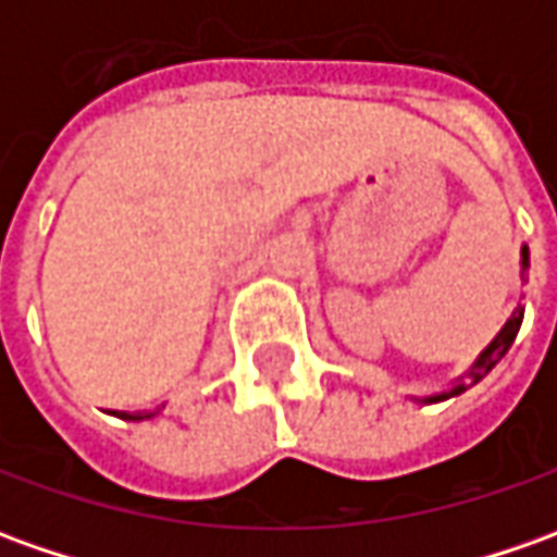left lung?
Wrapping results in <instances>:
<instances>
[{
  "mask_svg": "<svg viewBox=\"0 0 557 557\" xmlns=\"http://www.w3.org/2000/svg\"><path fill=\"white\" fill-rule=\"evenodd\" d=\"M528 268H531V252H528V247H521V283H524V277H528ZM524 298V295H521ZM521 320H524V305L518 301L516 310L509 313V320L503 323L500 332L491 338V344H487L485 350L479 354V357L469 362L463 372L457 374V377H451L448 381V387L438 389V393H430V396H423V399H414V403H421V406H433V403H445V399H454V396H460V393H467L469 387H475L482 377H485L497 362H500L506 354H509V347H512V342H516L518 329H521Z\"/></svg>",
  "mask_w": 557,
  "mask_h": 557,
  "instance_id": "left-lung-1",
  "label": "left lung"
}]
</instances>
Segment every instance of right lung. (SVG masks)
Here are the masks:
<instances>
[{"label": "right lung", "mask_w": 557, "mask_h": 557, "mask_svg": "<svg viewBox=\"0 0 557 557\" xmlns=\"http://www.w3.org/2000/svg\"><path fill=\"white\" fill-rule=\"evenodd\" d=\"M158 411H161V408H151V411H109V414H115L121 421H149Z\"/></svg>", "instance_id": "1"}]
</instances>
